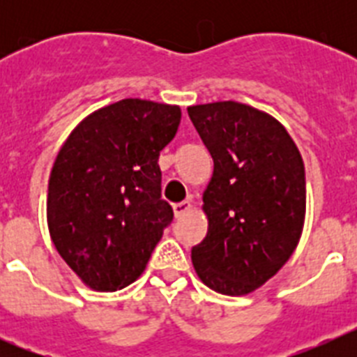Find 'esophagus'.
<instances>
[{
    "label": "esophagus",
    "mask_w": 357,
    "mask_h": 357,
    "mask_svg": "<svg viewBox=\"0 0 357 357\" xmlns=\"http://www.w3.org/2000/svg\"><path fill=\"white\" fill-rule=\"evenodd\" d=\"M189 209H191V202H178V204H175V206H173L175 218H182Z\"/></svg>",
    "instance_id": "1"
}]
</instances>
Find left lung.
<instances>
[{
	"label": "left lung",
	"instance_id": "1",
	"mask_svg": "<svg viewBox=\"0 0 357 357\" xmlns=\"http://www.w3.org/2000/svg\"><path fill=\"white\" fill-rule=\"evenodd\" d=\"M214 160L204 193L209 229L191 250L198 277L223 295H247L272 279L298 245L305 173L286 128L238 102L188 107Z\"/></svg>",
	"mask_w": 357,
	"mask_h": 357
}]
</instances>
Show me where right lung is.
I'll return each mask as SVG.
<instances>
[{
    "label": "right lung",
    "mask_w": 357,
    "mask_h": 357,
    "mask_svg": "<svg viewBox=\"0 0 357 357\" xmlns=\"http://www.w3.org/2000/svg\"><path fill=\"white\" fill-rule=\"evenodd\" d=\"M178 123L176 105L127 98L87 116L56 153L48 184L50 236L89 288L132 284L172 223L157 160Z\"/></svg>",
    "instance_id": "right-lung-1"
}]
</instances>
